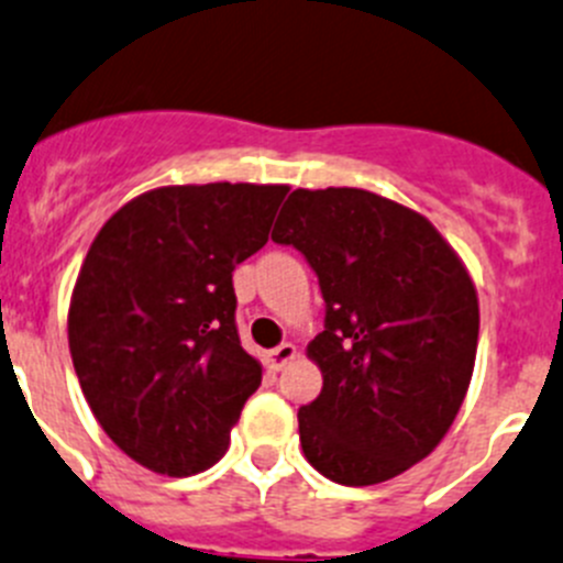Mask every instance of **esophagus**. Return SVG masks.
<instances>
[{
	"label": "esophagus",
	"instance_id": "esophagus-1",
	"mask_svg": "<svg viewBox=\"0 0 563 563\" xmlns=\"http://www.w3.org/2000/svg\"><path fill=\"white\" fill-rule=\"evenodd\" d=\"M294 357H297V346H294V343H280V346H275L269 352V365L275 371H280L286 368Z\"/></svg>",
	"mask_w": 563,
	"mask_h": 563
}]
</instances>
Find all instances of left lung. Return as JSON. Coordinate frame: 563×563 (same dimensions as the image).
Here are the masks:
<instances>
[{
    "label": "left lung",
    "mask_w": 563,
    "mask_h": 563,
    "mask_svg": "<svg viewBox=\"0 0 563 563\" xmlns=\"http://www.w3.org/2000/svg\"><path fill=\"white\" fill-rule=\"evenodd\" d=\"M272 242L308 258L327 305L308 343L324 385L297 415L305 460L346 487L427 460L476 363L478 297L460 255L423 214L352 187L294 189Z\"/></svg>",
    "instance_id": "left-lung-1"
}]
</instances>
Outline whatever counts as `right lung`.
Returning a JSON list of instances; mask_svg holds the SVG:
<instances>
[{
  "label": "right lung",
  "mask_w": 563,
  "mask_h": 563,
  "mask_svg": "<svg viewBox=\"0 0 563 563\" xmlns=\"http://www.w3.org/2000/svg\"><path fill=\"white\" fill-rule=\"evenodd\" d=\"M283 184L159 187L114 211L76 277L68 346L114 445L162 476L222 460L261 363L236 332L233 269L258 253Z\"/></svg>",
  "instance_id": "add662e5"
}]
</instances>
